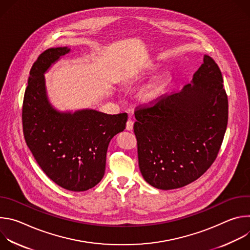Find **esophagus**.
Returning a JSON list of instances; mask_svg holds the SVG:
<instances>
[{
    "mask_svg": "<svg viewBox=\"0 0 250 250\" xmlns=\"http://www.w3.org/2000/svg\"><path fill=\"white\" fill-rule=\"evenodd\" d=\"M126 129L129 130V131L133 129V122H132L131 120H128V121L126 122Z\"/></svg>",
    "mask_w": 250,
    "mask_h": 250,
    "instance_id": "esophagus-1",
    "label": "esophagus"
}]
</instances>
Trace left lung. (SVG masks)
Instances as JSON below:
<instances>
[{"label": "left lung", "mask_w": 250, "mask_h": 250, "mask_svg": "<svg viewBox=\"0 0 250 250\" xmlns=\"http://www.w3.org/2000/svg\"><path fill=\"white\" fill-rule=\"evenodd\" d=\"M218 64L208 55L180 92L136 108L133 130L145 180L161 190L184 187L216 160L229 119Z\"/></svg>", "instance_id": "obj_1"}]
</instances>
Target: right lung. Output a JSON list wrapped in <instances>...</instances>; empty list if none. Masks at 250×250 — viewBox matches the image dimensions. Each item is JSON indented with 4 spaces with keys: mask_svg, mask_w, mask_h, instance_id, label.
I'll return each instance as SVG.
<instances>
[{
    "mask_svg": "<svg viewBox=\"0 0 250 250\" xmlns=\"http://www.w3.org/2000/svg\"><path fill=\"white\" fill-rule=\"evenodd\" d=\"M68 47L42 52L30 69L22 104L26 146L42 171L60 187L83 192L104 177L111 139L125 128L127 114L96 110L59 112L49 103L44 73Z\"/></svg>",
    "mask_w": 250,
    "mask_h": 250,
    "instance_id": "1",
    "label": "right lung"
}]
</instances>
